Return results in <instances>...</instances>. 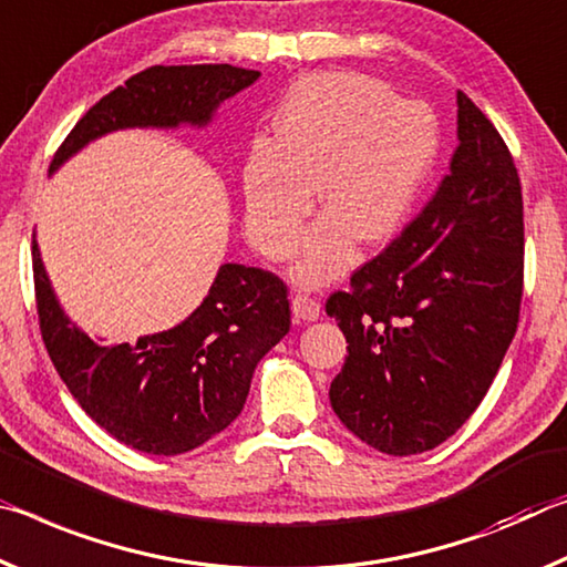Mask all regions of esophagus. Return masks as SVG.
<instances>
[{
  "mask_svg": "<svg viewBox=\"0 0 567 567\" xmlns=\"http://www.w3.org/2000/svg\"><path fill=\"white\" fill-rule=\"evenodd\" d=\"M291 313L299 321H317L321 317V303L306 293H296L291 299Z\"/></svg>",
  "mask_w": 567,
  "mask_h": 567,
  "instance_id": "esophagus-1",
  "label": "esophagus"
}]
</instances>
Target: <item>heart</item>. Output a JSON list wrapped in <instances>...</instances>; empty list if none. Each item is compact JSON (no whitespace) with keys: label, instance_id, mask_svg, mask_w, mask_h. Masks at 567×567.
Returning <instances> with one entry per match:
<instances>
[{"label":"heart","instance_id":"heart-1","mask_svg":"<svg viewBox=\"0 0 567 567\" xmlns=\"http://www.w3.org/2000/svg\"><path fill=\"white\" fill-rule=\"evenodd\" d=\"M274 133L276 143L258 141L244 165L246 234L261 254L289 256L319 185L327 213L291 268L311 289L349 271L357 238L377 246L396 234L440 153L437 117L424 102L354 72L296 82Z\"/></svg>","mask_w":567,"mask_h":567}]
</instances>
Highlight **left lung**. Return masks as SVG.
I'll use <instances>...</instances> for the list:
<instances>
[{
  "instance_id": "8db88e82",
  "label": "left lung",
  "mask_w": 567,
  "mask_h": 567,
  "mask_svg": "<svg viewBox=\"0 0 567 567\" xmlns=\"http://www.w3.org/2000/svg\"><path fill=\"white\" fill-rule=\"evenodd\" d=\"M450 175L402 236L329 296L349 357L333 412L384 454L434 450L477 410L515 337L523 190L507 145L457 92Z\"/></svg>"
}]
</instances>
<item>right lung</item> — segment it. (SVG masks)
<instances>
[{"instance_id":"right-lung-1","label":"right lung","mask_w":567,"mask_h":567,"mask_svg":"<svg viewBox=\"0 0 567 567\" xmlns=\"http://www.w3.org/2000/svg\"><path fill=\"white\" fill-rule=\"evenodd\" d=\"M261 72L234 64L147 68L95 102L54 153L50 175L97 137L127 127H206L220 102ZM37 313L62 382L102 430L137 452L200 447L244 410L250 379L291 327L286 286L261 268L223 264L188 319L135 344H102L64 313L32 236Z\"/></svg>"}]
</instances>
